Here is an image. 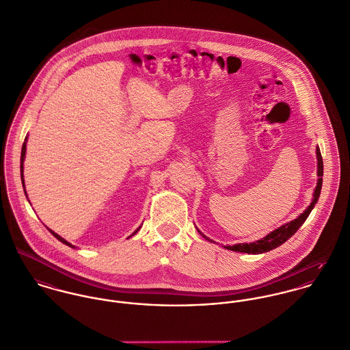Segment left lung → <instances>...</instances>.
Returning a JSON list of instances; mask_svg holds the SVG:
<instances>
[{
    "label": "left lung",
    "instance_id": "8db88e82",
    "mask_svg": "<svg viewBox=\"0 0 350 350\" xmlns=\"http://www.w3.org/2000/svg\"><path fill=\"white\" fill-rule=\"evenodd\" d=\"M317 157H318V183L314 191V200L311 202V204L304 210V213H301L299 217L294 221H291L290 224L283 225L282 228L273 230L272 233H269L268 236H265L262 240H257L254 243L250 244H236L233 247H225L226 250H234V252H243V253H253V254H258V253H264L268 250H275L279 245L284 244L290 237H293V234L297 233V230L303 225V222L307 219V217L310 215L312 207L315 206L317 200L319 198L321 194V189H322V176H323V160H322V154L319 148H317ZM200 232V230H198ZM202 234V233H200ZM203 236V234H202ZM204 239H207L206 236H203ZM208 240V239H207Z\"/></svg>",
    "mask_w": 350,
    "mask_h": 350
}]
</instances>
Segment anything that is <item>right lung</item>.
I'll use <instances>...</instances> for the list:
<instances>
[{
  "instance_id": "1",
  "label": "right lung",
  "mask_w": 350,
  "mask_h": 350,
  "mask_svg": "<svg viewBox=\"0 0 350 350\" xmlns=\"http://www.w3.org/2000/svg\"><path fill=\"white\" fill-rule=\"evenodd\" d=\"M25 142H27V139H25ZM25 142H24V144H23V150H21V165H20V171H21V180H23V187H25V186H24V175H23V171H24L23 163H24V157H25V150H27ZM24 193H25V190H24ZM25 194H27V193H25ZM50 232L52 233V234H53V236H55V237H56V239H57V240H59V241H62L63 244H66V245H68V247H72V248H74V245H71L70 243H67V241H66L64 239H62L59 234H56V233H55V232H52V230H50ZM136 232H137V230H136ZM136 232H135V233H136ZM135 233H133V234H135Z\"/></svg>"
}]
</instances>
